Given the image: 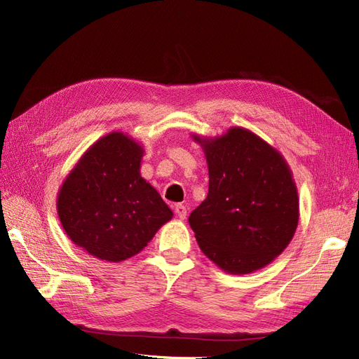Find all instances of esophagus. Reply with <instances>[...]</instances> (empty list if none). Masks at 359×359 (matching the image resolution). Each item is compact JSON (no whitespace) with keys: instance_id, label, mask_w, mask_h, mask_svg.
I'll list each match as a JSON object with an SVG mask.
<instances>
[{"instance_id":"34e87169","label":"esophagus","mask_w":359,"mask_h":359,"mask_svg":"<svg viewBox=\"0 0 359 359\" xmlns=\"http://www.w3.org/2000/svg\"><path fill=\"white\" fill-rule=\"evenodd\" d=\"M174 212H176V215H177L180 219H185L187 218L188 210H187L185 206H183V204H176V208H174Z\"/></svg>"}]
</instances>
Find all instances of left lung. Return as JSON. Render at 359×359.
Listing matches in <instances>:
<instances>
[{"instance_id":"obj_1","label":"left lung","mask_w":359,"mask_h":359,"mask_svg":"<svg viewBox=\"0 0 359 359\" xmlns=\"http://www.w3.org/2000/svg\"><path fill=\"white\" fill-rule=\"evenodd\" d=\"M209 168V192L189 225L203 254L243 275L287 248L299 221L298 188L287 161L254 132L234 126L219 137L192 135Z\"/></svg>"}]
</instances>
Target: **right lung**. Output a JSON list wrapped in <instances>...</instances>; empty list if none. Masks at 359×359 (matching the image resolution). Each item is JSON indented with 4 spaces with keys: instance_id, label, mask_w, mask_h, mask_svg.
I'll return each mask as SVG.
<instances>
[{
    "instance_id": "right-lung-1",
    "label": "right lung",
    "mask_w": 359,
    "mask_h": 359,
    "mask_svg": "<svg viewBox=\"0 0 359 359\" xmlns=\"http://www.w3.org/2000/svg\"><path fill=\"white\" fill-rule=\"evenodd\" d=\"M144 149L123 132L99 138L63 180L57 196L61 225L76 247L109 263L144 250L172 212L141 177Z\"/></svg>"
}]
</instances>
